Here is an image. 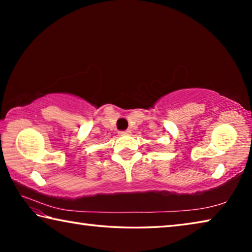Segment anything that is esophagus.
<instances>
[{
    "label": "esophagus",
    "mask_w": 252,
    "mask_h": 252,
    "mask_svg": "<svg viewBox=\"0 0 252 252\" xmlns=\"http://www.w3.org/2000/svg\"><path fill=\"white\" fill-rule=\"evenodd\" d=\"M131 131L130 130H126V131H120L119 132V134L120 135H125V134H130Z\"/></svg>",
    "instance_id": "34e87169"
}]
</instances>
